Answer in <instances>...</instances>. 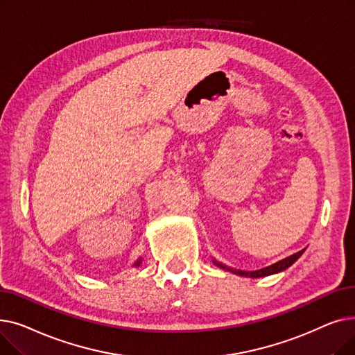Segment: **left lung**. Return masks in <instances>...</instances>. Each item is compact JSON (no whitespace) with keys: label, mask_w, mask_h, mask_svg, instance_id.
Instances as JSON below:
<instances>
[{"label":"left lung","mask_w":355,"mask_h":355,"mask_svg":"<svg viewBox=\"0 0 355 355\" xmlns=\"http://www.w3.org/2000/svg\"><path fill=\"white\" fill-rule=\"evenodd\" d=\"M305 252V249L296 252L293 254H291L289 257H285L282 260H279V262L270 265V266H266V268H262V269H257V270H240V269H234V268H229L226 266L225 263L221 262H217L216 259H213V263L216 266H218L220 269L223 270H227V272H232L234 275H239V276H246V277H265V276H269V275H275V273H279V272H284L286 270L289 266H292L297 259H300L302 256V253Z\"/></svg>","instance_id":"obj_1"}]
</instances>
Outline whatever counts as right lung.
<instances>
[{
	"mask_svg": "<svg viewBox=\"0 0 355 355\" xmlns=\"http://www.w3.org/2000/svg\"><path fill=\"white\" fill-rule=\"evenodd\" d=\"M141 263H142V257H139V259L137 260V262H135L132 266H134V268H139V266H141Z\"/></svg>",
	"mask_w": 355,
	"mask_h": 355,
	"instance_id": "1",
	"label": "right lung"
}]
</instances>
